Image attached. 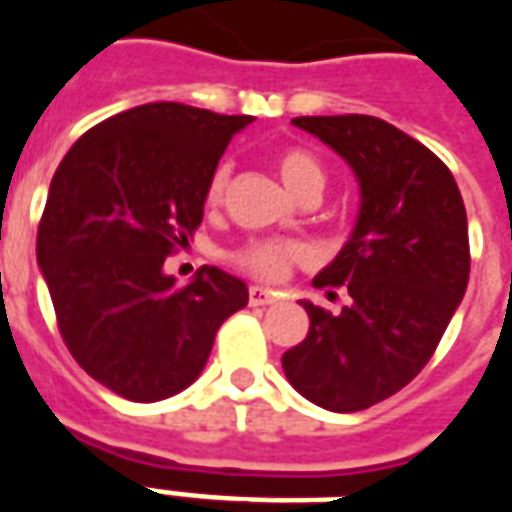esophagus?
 Listing matches in <instances>:
<instances>
[{
	"mask_svg": "<svg viewBox=\"0 0 512 512\" xmlns=\"http://www.w3.org/2000/svg\"><path fill=\"white\" fill-rule=\"evenodd\" d=\"M277 301V293H271L266 288H249V304L252 307H266V304H274Z\"/></svg>",
	"mask_w": 512,
	"mask_h": 512,
	"instance_id": "1",
	"label": "esophagus"
}]
</instances>
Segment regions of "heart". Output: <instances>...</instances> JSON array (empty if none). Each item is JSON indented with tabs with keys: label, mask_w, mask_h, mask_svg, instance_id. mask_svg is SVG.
<instances>
[{
	"label": "heart",
	"mask_w": 512,
	"mask_h": 512,
	"mask_svg": "<svg viewBox=\"0 0 512 512\" xmlns=\"http://www.w3.org/2000/svg\"><path fill=\"white\" fill-rule=\"evenodd\" d=\"M277 172L282 183L288 186L296 197L304 191H323L326 183V172H323L321 161L312 156L304 147H285L277 156ZM230 180V167L219 164L213 169L208 186H205V202L208 205H219ZM235 266L266 282H279L290 274V268L301 266L310 260V249L299 241H279V238H266V241H249L241 249H235L230 255Z\"/></svg>",
	"instance_id": "obj_1"
}]
</instances>
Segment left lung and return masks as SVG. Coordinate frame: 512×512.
I'll return each instance as SVG.
<instances>
[{
    "label": "left lung",
    "mask_w": 512,
    "mask_h": 512,
    "mask_svg": "<svg viewBox=\"0 0 512 512\" xmlns=\"http://www.w3.org/2000/svg\"><path fill=\"white\" fill-rule=\"evenodd\" d=\"M351 164L359 216L348 244L315 277L345 285L340 315L304 301L310 332L282 356L296 392L329 411H362L417 378L469 282V224L447 164L370 115L296 117Z\"/></svg>",
    "instance_id": "obj_1"
}]
</instances>
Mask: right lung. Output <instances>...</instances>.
Returning a JSON list of instances; mask_svg holds the SVG:
<instances>
[{
    "label": "right lung",
    "instance_id": "1",
    "mask_svg": "<svg viewBox=\"0 0 512 512\" xmlns=\"http://www.w3.org/2000/svg\"><path fill=\"white\" fill-rule=\"evenodd\" d=\"M249 123L175 101L134 106L79 136L51 178L38 266L68 351L115 395H178L249 301L244 282L216 266L183 288L164 274L200 227L224 147Z\"/></svg>",
    "mask_w": 512,
    "mask_h": 512
}]
</instances>
